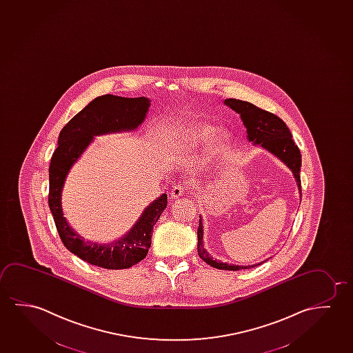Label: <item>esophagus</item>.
<instances>
[{
    "instance_id": "34e87169",
    "label": "esophagus",
    "mask_w": 353,
    "mask_h": 353,
    "mask_svg": "<svg viewBox=\"0 0 353 353\" xmlns=\"http://www.w3.org/2000/svg\"><path fill=\"white\" fill-rule=\"evenodd\" d=\"M183 185H174V188L171 190V193H170V196H171V199H177L179 196H182L184 194Z\"/></svg>"
}]
</instances>
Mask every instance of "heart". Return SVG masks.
Returning <instances> with one entry per match:
<instances>
[{
    "label": "heart",
    "instance_id": "heart-1",
    "mask_svg": "<svg viewBox=\"0 0 353 353\" xmlns=\"http://www.w3.org/2000/svg\"><path fill=\"white\" fill-rule=\"evenodd\" d=\"M214 133H215V128H212L211 125L195 123V125H192L190 128L184 130L183 138L187 142H190L192 145H196V144L206 142ZM223 139H225L223 133H217L214 137V141H212V149L216 150V149L220 148L222 143H223Z\"/></svg>",
    "mask_w": 353,
    "mask_h": 353
}]
</instances>
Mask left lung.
I'll return each instance as SVG.
<instances>
[{"label": "left lung", "mask_w": 353, "mask_h": 353, "mask_svg": "<svg viewBox=\"0 0 353 353\" xmlns=\"http://www.w3.org/2000/svg\"><path fill=\"white\" fill-rule=\"evenodd\" d=\"M223 104L230 107L232 110L241 115L243 125L246 128V138L254 145H260L261 148L266 149L267 152L273 154L276 158L279 159L281 163H285L286 168L290 169L294 179L296 181L297 188L301 199V179H300V170H301V153L297 148L296 144L292 141V132L286 126V123L278 118L274 114L262 110L251 103L245 101H239L234 98L225 99ZM199 228H198V254L201 260H204L210 266L215 267L217 270L225 271H239L245 268L262 265L267 260L248 265L239 266L233 263H225L222 261H217L210 256L204 246V225L203 219L199 216Z\"/></svg>", "instance_id": "8db88e82"}]
</instances>
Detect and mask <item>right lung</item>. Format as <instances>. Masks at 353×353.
<instances>
[{
    "label": "right lung",
    "instance_id": "1",
    "mask_svg": "<svg viewBox=\"0 0 353 353\" xmlns=\"http://www.w3.org/2000/svg\"><path fill=\"white\" fill-rule=\"evenodd\" d=\"M150 107L145 97L125 98L105 94L94 98L63 128L58 147L50 163L48 205L63 244L74 255L94 266L123 270L143 260L152 244V232L163 210L168 195H160L143 210L130 230L110 243L85 241L64 217L61 192L74 163L81 158L94 137L109 133L132 132L143 123Z\"/></svg>",
    "mask_w": 353,
    "mask_h": 353
}]
</instances>
